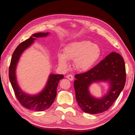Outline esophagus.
<instances>
[{"label":"esophagus","instance_id":"obj_1","mask_svg":"<svg viewBox=\"0 0 135 135\" xmlns=\"http://www.w3.org/2000/svg\"><path fill=\"white\" fill-rule=\"evenodd\" d=\"M67 78H68V79L70 80H71V81H72V80H74V76L73 75H71V74H69V75H68L67 76Z\"/></svg>","mask_w":135,"mask_h":135}]
</instances>
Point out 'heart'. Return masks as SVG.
I'll use <instances>...</instances> for the list:
<instances>
[{
  "instance_id": "heart-1",
  "label": "heart",
  "mask_w": 135,
  "mask_h": 135,
  "mask_svg": "<svg viewBox=\"0 0 135 135\" xmlns=\"http://www.w3.org/2000/svg\"><path fill=\"white\" fill-rule=\"evenodd\" d=\"M101 55L100 47L90 41H78L65 46L64 53H59V64L67 68L68 61L74 60V67L78 71L86 72L92 68Z\"/></svg>"
}]
</instances>
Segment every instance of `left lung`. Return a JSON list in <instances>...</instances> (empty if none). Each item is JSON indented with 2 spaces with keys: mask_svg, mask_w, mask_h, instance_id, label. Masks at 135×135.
Wrapping results in <instances>:
<instances>
[{
  "mask_svg": "<svg viewBox=\"0 0 135 135\" xmlns=\"http://www.w3.org/2000/svg\"><path fill=\"white\" fill-rule=\"evenodd\" d=\"M75 77V95L79 107L90 114L101 113L108 110L124 89L126 82L124 59L118 53L112 52L90 70ZM99 81H108L110 87L105 96L96 99L90 94L88 87Z\"/></svg>",
  "mask_w": 135,
  "mask_h": 135,
  "instance_id": "left-lung-1",
  "label": "left lung"
}]
</instances>
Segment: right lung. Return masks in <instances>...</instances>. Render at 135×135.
<instances>
[{
  "label": "right lung",
  "mask_w": 135,
  "mask_h": 135,
  "mask_svg": "<svg viewBox=\"0 0 135 135\" xmlns=\"http://www.w3.org/2000/svg\"><path fill=\"white\" fill-rule=\"evenodd\" d=\"M49 33H37L32 34L29 38L21 42L12 54L9 67V79L15 95L18 101L24 108L34 111H44L52 105L57 94L56 90L60 80L64 78L62 75L51 74L44 89L37 95H29L22 91L19 87L16 78L17 65L23 52L32 44L36 38L44 37Z\"/></svg>",
  "instance_id": "right-lung-1"
}]
</instances>
